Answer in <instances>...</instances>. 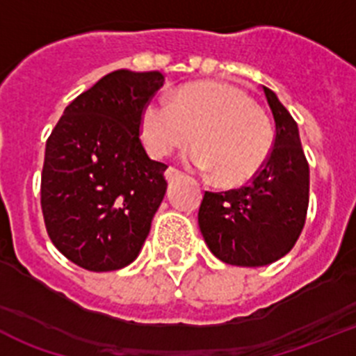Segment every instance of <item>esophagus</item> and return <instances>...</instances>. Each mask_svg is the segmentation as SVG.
I'll list each match as a JSON object with an SVG mask.
<instances>
[{"label": "esophagus", "mask_w": 356, "mask_h": 356, "mask_svg": "<svg viewBox=\"0 0 356 356\" xmlns=\"http://www.w3.org/2000/svg\"><path fill=\"white\" fill-rule=\"evenodd\" d=\"M165 177H166V181L172 182V181H175V179H181L182 172L177 170L175 166H168V168H166V172H165Z\"/></svg>", "instance_id": "esophagus-1"}]
</instances>
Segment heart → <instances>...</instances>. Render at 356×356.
Segmentation results:
<instances>
[{"label": "heart", "mask_w": 356, "mask_h": 356, "mask_svg": "<svg viewBox=\"0 0 356 356\" xmlns=\"http://www.w3.org/2000/svg\"><path fill=\"white\" fill-rule=\"evenodd\" d=\"M140 133L154 158L170 156L195 138L198 147L188 156L190 163L216 174L223 186L248 182L273 147L266 115L241 88L222 81L181 86L170 104L150 101L142 111Z\"/></svg>", "instance_id": "obj_1"}]
</instances>
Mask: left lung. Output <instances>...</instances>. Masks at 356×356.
Instances as JSON below:
<instances>
[{"instance_id": "1", "label": "left lung", "mask_w": 356, "mask_h": 356, "mask_svg": "<svg viewBox=\"0 0 356 356\" xmlns=\"http://www.w3.org/2000/svg\"><path fill=\"white\" fill-rule=\"evenodd\" d=\"M275 120L270 156L239 190L206 191L198 225L209 250L234 266H266L291 252L305 225L309 163L294 118L262 86Z\"/></svg>"}]
</instances>
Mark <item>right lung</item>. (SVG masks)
<instances>
[{
	"mask_svg": "<svg viewBox=\"0 0 356 356\" xmlns=\"http://www.w3.org/2000/svg\"><path fill=\"white\" fill-rule=\"evenodd\" d=\"M158 70L120 69L70 102L46 142L40 206L51 241L88 271L131 264L166 191V165L140 138Z\"/></svg>",
	"mask_w": 356,
	"mask_h": 356,
	"instance_id": "add662e5",
	"label": "right lung"
}]
</instances>
